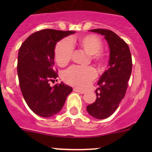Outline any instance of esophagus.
I'll use <instances>...</instances> for the list:
<instances>
[{
    "label": "esophagus",
    "instance_id": "34e87169",
    "mask_svg": "<svg viewBox=\"0 0 152 152\" xmlns=\"http://www.w3.org/2000/svg\"><path fill=\"white\" fill-rule=\"evenodd\" d=\"M74 91H75V92L80 93V94H84V93H85V91H82V90H79V89H77V88H74Z\"/></svg>",
    "mask_w": 152,
    "mask_h": 152
}]
</instances>
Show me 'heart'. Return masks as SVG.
I'll return each instance as SVG.
<instances>
[{
  "instance_id": "1",
  "label": "heart",
  "mask_w": 152,
  "mask_h": 152,
  "mask_svg": "<svg viewBox=\"0 0 152 152\" xmlns=\"http://www.w3.org/2000/svg\"><path fill=\"white\" fill-rule=\"evenodd\" d=\"M77 42L86 52L90 54L91 60L98 64L105 61V56L101 52L103 42L95 35H86L77 39ZM76 43L74 39L65 38L57 43L55 49V58L59 66H65L73 56L75 45ZM96 70L92 66L81 67L74 65L65 70L62 74V78L65 83L80 89L87 88L96 78Z\"/></svg>"
}]
</instances>
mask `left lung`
Masks as SVG:
<instances>
[{
	"label": "left lung",
	"instance_id": "obj_1",
	"mask_svg": "<svg viewBox=\"0 0 152 152\" xmlns=\"http://www.w3.org/2000/svg\"><path fill=\"white\" fill-rule=\"evenodd\" d=\"M90 31L104 36L110 49V68L98 81L100 88L95 91L96 100L87 107L88 113L93 117L103 119L110 116L124 98L132 73V61L129 45L113 31L105 29Z\"/></svg>",
	"mask_w": 152,
	"mask_h": 152
}]
</instances>
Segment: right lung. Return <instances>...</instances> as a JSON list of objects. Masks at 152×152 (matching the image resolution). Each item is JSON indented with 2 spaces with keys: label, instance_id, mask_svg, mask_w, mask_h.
Here are the masks:
<instances>
[{
  "label": "right lung",
  "instance_id": "obj_1",
  "mask_svg": "<svg viewBox=\"0 0 152 152\" xmlns=\"http://www.w3.org/2000/svg\"><path fill=\"white\" fill-rule=\"evenodd\" d=\"M75 31L45 29L37 31L23 42L18 52L17 74L24 100L30 110L42 117L59 112L72 88L61 83L50 87L58 77L54 67L56 42Z\"/></svg>",
  "mask_w": 152,
  "mask_h": 152
}]
</instances>
